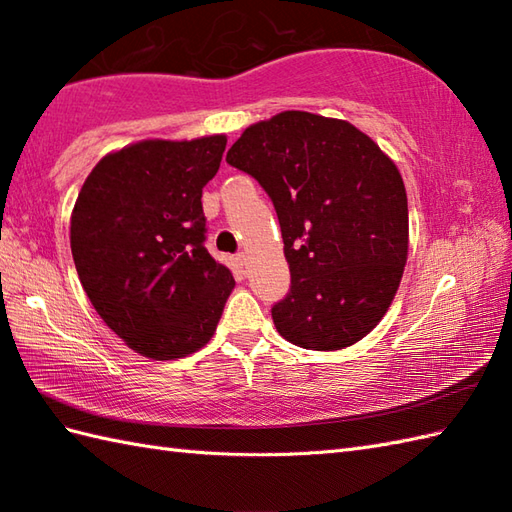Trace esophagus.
<instances>
[{
  "instance_id": "esophagus-1",
  "label": "esophagus",
  "mask_w": 512,
  "mask_h": 512,
  "mask_svg": "<svg viewBox=\"0 0 512 512\" xmlns=\"http://www.w3.org/2000/svg\"><path fill=\"white\" fill-rule=\"evenodd\" d=\"M235 259H237V266L242 268V273H246V268H248V257H246L244 253H239Z\"/></svg>"
}]
</instances>
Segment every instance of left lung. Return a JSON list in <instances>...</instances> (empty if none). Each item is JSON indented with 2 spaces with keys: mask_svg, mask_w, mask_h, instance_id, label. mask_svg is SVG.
I'll return each instance as SVG.
<instances>
[{
  "mask_svg": "<svg viewBox=\"0 0 512 512\" xmlns=\"http://www.w3.org/2000/svg\"><path fill=\"white\" fill-rule=\"evenodd\" d=\"M226 162L279 217L290 292L273 306L292 345L334 352L385 317L409 253L407 191L372 138L341 118L288 110L244 129Z\"/></svg>",
  "mask_w": 512,
  "mask_h": 512,
  "instance_id": "obj_1",
  "label": "left lung"
}]
</instances>
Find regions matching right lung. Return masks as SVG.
Instances as JSON below:
<instances>
[{
  "label": "right lung",
  "mask_w": 512,
  "mask_h": 512,
  "mask_svg": "<svg viewBox=\"0 0 512 512\" xmlns=\"http://www.w3.org/2000/svg\"><path fill=\"white\" fill-rule=\"evenodd\" d=\"M226 136L140 140L85 178L70 217L76 273L94 310L127 347L154 361L211 341L235 288L204 248L202 189Z\"/></svg>",
  "instance_id": "add662e5"
}]
</instances>
